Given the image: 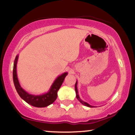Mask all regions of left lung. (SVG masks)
Masks as SVG:
<instances>
[{
	"label": "left lung",
	"instance_id": "8db88e82",
	"mask_svg": "<svg viewBox=\"0 0 135 135\" xmlns=\"http://www.w3.org/2000/svg\"><path fill=\"white\" fill-rule=\"evenodd\" d=\"M77 81H76V83H75V92H76V98L77 100L79 101L80 103H82V104L85 105V106L86 107H91V108H93L94 107V106H92V105H90L89 104V103H88L87 102H84L83 100H82L81 99H80V98L79 97V94H78V90H77Z\"/></svg>",
	"mask_w": 135,
	"mask_h": 135
}]
</instances>
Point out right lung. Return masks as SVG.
<instances>
[{
	"instance_id": "obj_1",
	"label": "right lung",
	"mask_w": 135,
	"mask_h": 135,
	"mask_svg": "<svg viewBox=\"0 0 135 135\" xmlns=\"http://www.w3.org/2000/svg\"><path fill=\"white\" fill-rule=\"evenodd\" d=\"M18 56H19L18 55L16 56L15 61H14L13 75L14 84H15L17 93L19 94L20 97L24 101L27 102V103L33 107H47L49 105L52 104L56 100L57 97H58L57 92L61 87L63 80H64L65 77L67 75L68 73L65 72L61 75H59L56 79L54 83H52L49 90L46 93L39 94V95L30 94L21 88V85L19 83V80H18V76H17L16 66L17 63H18Z\"/></svg>"
}]
</instances>
